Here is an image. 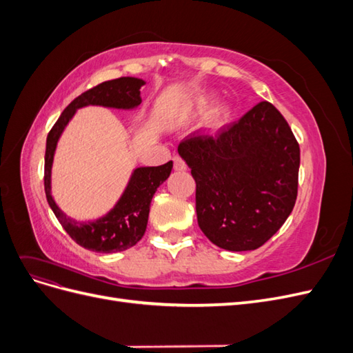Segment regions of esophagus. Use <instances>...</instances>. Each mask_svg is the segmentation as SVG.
<instances>
[{
	"instance_id": "1",
	"label": "esophagus",
	"mask_w": 353,
	"mask_h": 353,
	"mask_svg": "<svg viewBox=\"0 0 353 353\" xmlns=\"http://www.w3.org/2000/svg\"><path fill=\"white\" fill-rule=\"evenodd\" d=\"M174 169L178 170V172H183V170L187 169V165L183 159H181L179 156H175L174 157Z\"/></svg>"
}]
</instances>
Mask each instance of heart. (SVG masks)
<instances>
[{
  "label": "heart",
  "instance_id": "heart-1",
  "mask_svg": "<svg viewBox=\"0 0 353 353\" xmlns=\"http://www.w3.org/2000/svg\"><path fill=\"white\" fill-rule=\"evenodd\" d=\"M215 101L216 94L212 91L194 94L193 97L183 103L176 114L179 119H193V117H197L208 111L205 121H203V131L208 135H216L230 122L232 116V108L230 103H221L210 110V108L215 104Z\"/></svg>",
  "mask_w": 353,
  "mask_h": 353
}]
</instances>
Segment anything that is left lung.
I'll use <instances>...</instances> for the list:
<instances>
[{"instance_id":"1","label":"left lung","mask_w":353,"mask_h":353,"mask_svg":"<svg viewBox=\"0 0 353 353\" xmlns=\"http://www.w3.org/2000/svg\"><path fill=\"white\" fill-rule=\"evenodd\" d=\"M178 153L196 181L199 227L221 249L261 248L294 208L301 148L268 101L216 138L181 143Z\"/></svg>"}]
</instances>
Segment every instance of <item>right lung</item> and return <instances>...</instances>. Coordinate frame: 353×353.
<instances>
[{
    "label": "right lung",
    "mask_w": 353,
    "mask_h": 353,
    "mask_svg": "<svg viewBox=\"0 0 353 353\" xmlns=\"http://www.w3.org/2000/svg\"><path fill=\"white\" fill-rule=\"evenodd\" d=\"M145 82L138 78L123 77L103 82L81 94L63 110L59 121L47 137L44 187L47 201L61 227L82 248L99 253H114L132 248L144 236L150 212V203L160 184H163L172 170V162L162 166H140L132 170L122 196L104 216L81 222L69 218L51 194V169L54 162L57 143L68 123L78 109L87 105L134 110L141 104L140 90Z\"/></svg>",
    "instance_id": "1"
}]
</instances>
